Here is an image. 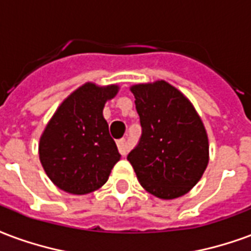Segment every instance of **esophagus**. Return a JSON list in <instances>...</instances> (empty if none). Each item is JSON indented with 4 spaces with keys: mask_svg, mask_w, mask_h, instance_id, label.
Masks as SVG:
<instances>
[{
    "mask_svg": "<svg viewBox=\"0 0 251 251\" xmlns=\"http://www.w3.org/2000/svg\"><path fill=\"white\" fill-rule=\"evenodd\" d=\"M117 146H118V150L122 155H126L127 151H129V145L126 142V140H118L117 141Z\"/></svg>",
    "mask_w": 251,
    "mask_h": 251,
    "instance_id": "1",
    "label": "esophagus"
}]
</instances>
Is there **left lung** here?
Listing matches in <instances>:
<instances>
[{
  "instance_id": "8db88e82",
  "label": "left lung",
  "mask_w": 251,
  "mask_h": 251,
  "mask_svg": "<svg viewBox=\"0 0 251 251\" xmlns=\"http://www.w3.org/2000/svg\"><path fill=\"white\" fill-rule=\"evenodd\" d=\"M140 116V142L127 155L150 194L173 200L197 185L209 162V141L196 109L165 81L130 88Z\"/></svg>"
}]
</instances>
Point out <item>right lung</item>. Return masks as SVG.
<instances>
[{"instance_id": "right-lung-1", "label": "right lung", "mask_w": 251, "mask_h": 251, "mask_svg": "<svg viewBox=\"0 0 251 251\" xmlns=\"http://www.w3.org/2000/svg\"><path fill=\"white\" fill-rule=\"evenodd\" d=\"M117 85L88 82L65 100L41 135L40 161L55 186L88 194L106 182L121 158L102 110L118 93Z\"/></svg>"}]
</instances>
